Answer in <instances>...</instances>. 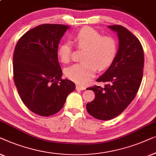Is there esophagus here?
I'll return each mask as SVG.
<instances>
[{"mask_svg": "<svg viewBox=\"0 0 156 156\" xmlns=\"http://www.w3.org/2000/svg\"><path fill=\"white\" fill-rule=\"evenodd\" d=\"M76 89L78 90H84L86 89V87L80 85H76Z\"/></svg>", "mask_w": 156, "mask_h": 156, "instance_id": "obj_1", "label": "esophagus"}]
</instances>
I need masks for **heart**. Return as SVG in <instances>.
<instances>
[{"label":"heart","mask_w":156,"mask_h":156,"mask_svg":"<svg viewBox=\"0 0 156 156\" xmlns=\"http://www.w3.org/2000/svg\"><path fill=\"white\" fill-rule=\"evenodd\" d=\"M74 39L77 47L85 49L83 61L67 68L65 74L71 80L83 85L93 78L98 69L104 70L112 63L117 54L118 43L114 37L102 36L90 27L82 28ZM71 53L69 41L62 43L57 49V56L62 63L69 62Z\"/></svg>","instance_id":"obj_1"}]
</instances>
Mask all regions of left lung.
Here are the masks:
<instances>
[{"mask_svg": "<svg viewBox=\"0 0 156 156\" xmlns=\"http://www.w3.org/2000/svg\"><path fill=\"white\" fill-rule=\"evenodd\" d=\"M117 33L119 49L115 60L97 82H105V87L95 86V98L86 105L93 117L109 120L119 115L134 99L143 78L144 54L139 39L121 25L108 26Z\"/></svg>", "mask_w": 156, "mask_h": 156, "instance_id": "obj_1", "label": "left lung"}]
</instances>
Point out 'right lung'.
<instances>
[{
    "instance_id": "obj_1",
    "label": "right lung",
    "mask_w": 156,
    "mask_h": 156,
    "mask_svg": "<svg viewBox=\"0 0 156 156\" xmlns=\"http://www.w3.org/2000/svg\"><path fill=\"white\" fill-rule=\"evenodd\" d=\"M69 27L44 24L20 37L13 54V78L22 101L37 115L49 117L61 110L76 88L62 71L57 56L59 41Z\"/></svg>"
}]
</instances>
